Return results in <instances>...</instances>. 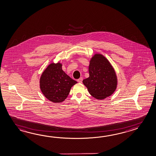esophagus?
Returning <instances> with one entry per match:
<instances>
[{
  "label": "esophagus",
  "instance_id": "esophagus-1",
  "mask_svg": "<svg viewBox=\"0 0 156 156\" xmlns=\"http://www.w3.org/2000/svg\"><path fill=\"white\" fill-rule=\"evenodd\" d=\"M77 81H78V82H79V83H82V81H83V78H82V77H80V78H79L78 80H77Z\"/></svg>",
  "mask_w": 156,
  "mask_h": 156
}]
</instances>
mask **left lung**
<instances>
[{"label":"left lung","instance_id":"1","mask_svg":"<svg viewBox=\"0 0 156 156\" xmlns=\"http://www.w3.org/2000/svg\"><path fill=\"white\" fill-rule=\"evenodd\" d=\"M89 76L83 80L90 95L99 100L108 97L115 92L117 78L114 68L103 55L95 54L89 66Z\"/></svg>","mask_w":156,"mask_h":156}]
</instances>
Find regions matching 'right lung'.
Listing matches in <instances>:
<instances>
[{
	"label": "right lung",
	"instance_id": "obj_1",
	"mask_svg": "<svg viewBox=\"0 0 156 156\" xmlns=\"http://www.w3.org/2000/svg\"><path fill=\"white\" fill-rule=\"evenodd\" d=\"M62 64H50L41 74L40 88L43 95L54 103H61L67 98L72 86L77 82L62 70Z\"/></svg>",
	"mask_w": 156,
	"mask_h": 156
}]
</instances>
